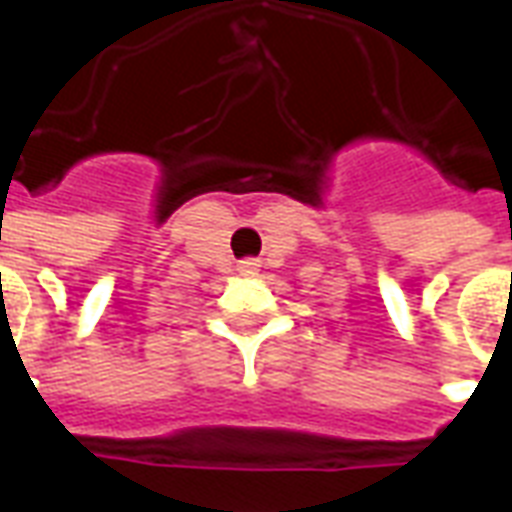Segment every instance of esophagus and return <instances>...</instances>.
Wrapping results in <instances>:
<instances>
[{"label": "esophagus", "mask_w": 512, "mask_h": 512, "mask_svg": "<svg viewBox=\"0 0 512 512\" xmlns=\"http://www.w3.org/2000/svg\"><path fill=\"white\" fill-rule=\"evenodd\" d=\"M236 271H239L241 276H255V273L260 271V260H255V257L239 260V265H236Z\"/></svg>", "instance_id": "1"}]
</instances>
